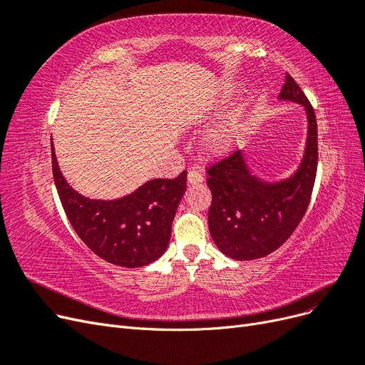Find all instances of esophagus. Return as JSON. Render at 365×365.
Returning a JSON list of instances; mask_svg holds the SVG:
<instances>
[{
  "label": "esophagus",
  "instance_id": "1",
  "mask_svg": "<svg viewBox=\"0 0 365 365\" xmlns=\"http://www.w3.org/2000/svg\"><path fill=\"white\" fill-rule=\"evenodd\" d=\"M187 181H189L190 184H200L204 181V176L200 170L192 169V170H189V173H187Z\"/></svg>",
  "mask_w": 365,
  "mask_h": 365
}]
</instances>
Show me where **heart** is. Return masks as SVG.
<instances>
[{"label":"heart","instance_id":"1","mask_svg":"<svg viewBox=\"0 0 365 365\" xmlns=\"http://www.w3.org/2000/svg\"><path fill=\"white\" fill-rule=\"evenodd\" d=\"M236 135H237V126L235 123H230L216 130L215 134L210 135L208 146L213 150H224L236 140Z\"/></svg>","mask_w":365,"mask_h":365}]
</instances>
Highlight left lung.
<instances>
[{
	"instance_id": "1",
	"label": "left lung",
	"mask_w": 365,
	"mask_h": 365,
	"mask_svg": "<svg viewBox=\"0 0 365 365\" xmlns=\"http://www.w3.org/2000/svg\"><path fill=\"white\" fill-rule=\"evenodd\" d=\"M280 98L303 105L309 121L304 158L292 178L262 182L250 173L239 150L205 168L213 196L208 208L210 235L217 248L235 260L260 259L282 247L311 202L318 165L314 108L288 73Z\"/></svg>"
}]
</instances>
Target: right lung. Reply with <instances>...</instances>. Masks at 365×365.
I'll use <instances>...</instances> for the list:
<instances>
[{
    "mask_svg": "<svg viewBox=\"0 0 365 365\" xmlns=\"http://www.w3.org/2000/svg\"><path fill=\"white\" fill-rule=\"evenodd\" d=\"M53 178L71 227L101 259L125 268L155 262L169 245L176 208L187 189V170L152 180L115 201L83 197L63 180L51 143Z\"/></svg>",
    "mask_w": 365,
    "mask_h": 365,
    "instance_id": "right-lung-1",
    "label": "right lung"
}]
</instances>
